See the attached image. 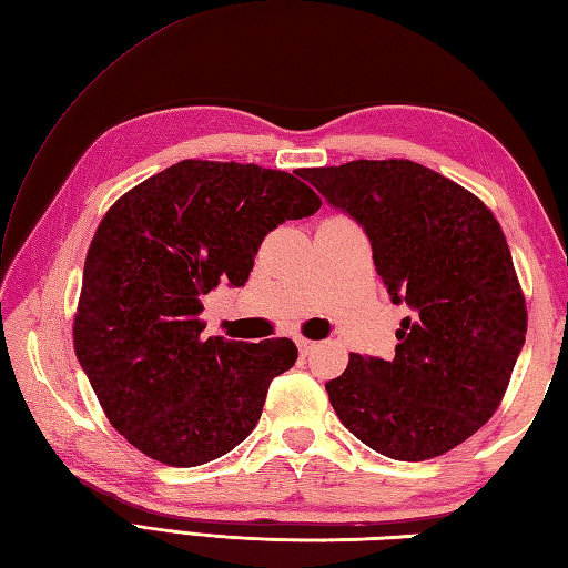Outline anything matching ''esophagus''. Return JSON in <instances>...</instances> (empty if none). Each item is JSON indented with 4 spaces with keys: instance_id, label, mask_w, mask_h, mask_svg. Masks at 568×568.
Instances as JSON below:
<instances>
[{
    "instance_id": "34e87169",
    "label": "esophagus",
    "mask_w": 568,
    "mask_h": 568,
    "mask_svg": "<svg viewBox=\"0 0 568 568\" xmlns=\"http://www.w3.org/2000/svg\"><path fill=\"white\" fill-rule=\"evenodd\" d=\"M296 346H298V353H302V356H308L316 344H314V341H306V338H296Z\"/></svg>"
}]
</instances>
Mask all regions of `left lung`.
Masks as SVG:
<instances>
[{
	"label": "left lung",
	"instance_id": "left-lung-1",
	"mask_svg": "<svg viewBox=\"0 0 568 568\" xmlns=\"http://www.w3.org/2000/svg\"><path fill=\"white\" fill-rule=\"evenodd\" d=\"M298 175L361 224L390 302L410 308L393 361L351 353L326 383L338 420L405 463L453 450L497 410L527 336L499 222L473 192L410 160Z\"/></svg>",
	"mask_w": 568,
	"mask_h": 568
}]
</instances>
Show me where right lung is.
<instances>
[{
	"label": "right lung",
	"instance_id": "right-lung-1",
	"mask_svg": "<svg viewBox=\"0 0 568 568\" xmlns=\"http://www.w3.org/2000/svg\"><path fill=\"white\" fill-rule=\"evenodd\" d=\"M321 207L302 180L242 163L183 160L105 212L83 264L73 346L111 425L170 467L217 459L247 437L288 338L202 336V298L244 286L274 227Z\"/></svg>",
	"mask_w": 568,
	"mask_h": 568
}]
</instances>
